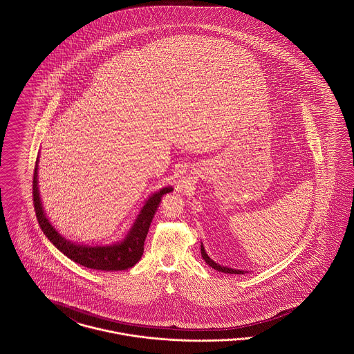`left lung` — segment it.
Listing matches in <instances>:
<instances>
[{"mask_svg": "<svg viewBox=\"0 0 354 354\" xmlns=\"http://www.w3.org/2000/svg\"><path fill=\"white\" fill-rule=\"evenodd\" d=\"M201 256H203V259H204L205 262H206L209 266L214 268V269H216V270H218V272H223V273H229V274H243V272H242V270H237V269H230V268H225V266H221V265L216 263L214 261L210 260V257L206 254V252H205L204 246H203V245H201Z\"/></svg>", "mask_w": 354, "mask_h": 354, "instance_id": "1", "label": "left lung"}]
</instances>
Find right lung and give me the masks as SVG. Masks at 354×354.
<instances>
[{
  "instance_id": "add662e5",
  "label": "right lung",
  "mask_w": 354,
  "mask_h": 354,
  "mask_svg": "<svg viewBox=\"0 0 354 354\" xmlns=\"http://www.w3.org/2000/svg\"><path fill=\"white\" fill-rule=\"evenodd\" d=\"M37 161L35 165L33 173V204L37 216L38 223L45 233V236L52 241L59 252H62L68 259L75 261L77 263L94 269V270H125L134 266L144 253V242L149 232L150 223L157 212V207L161 203L162 197L170 193L171 187H164L156 194H153L147 204L144 205L138 218L133 225V227L127 236V239L120 243H114L109 246H84L75 245L73 242L65 240L56 232V229L48 221L44 214L42 205L39 200L37 186Z\"/></svg>"
}]
</instances>
